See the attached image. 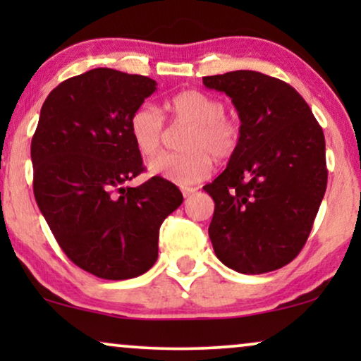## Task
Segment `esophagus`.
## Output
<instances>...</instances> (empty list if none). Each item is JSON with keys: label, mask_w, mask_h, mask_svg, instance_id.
I'll list each match as a JSON object with an SVG mask.
<instances>
[{"label": "esophagus", "mask_w": 361, "mask_h": 361, "mask_svg": "<svg viewBox=\"0 0 361 361\" xmlns=\"http://www.w3.org/2000/svg\"><path fill=\"white\" fill-rule=\"evenodd\" d=\"M195 187H182V195L184 197H189L192 194H195Z\"/></svg>", "instance_id": "1"}]
</instances>
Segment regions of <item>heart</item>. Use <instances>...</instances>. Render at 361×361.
Here are the masks:
<instances>
[{
	"instance_id": "heart-1",
	"label": "heart",
	"mask_w": 361,
	"mask_h": 361,
	"mask_svg": "<svg viewBox=\"0 0 361 361\" xmlns=\"http://www.w3.org/2000/svg\"><path fill=\"white\" fill-rule=\"evenodd\" d=\"M171 123L189 126L182 136L180 154H161L149 161L151 174L161 176L177 185L187 187L207 179L214 159L228 161L238 151L241 128L225 115V103L200 90H184L167 103ZM130 135L136 149L151 157L161 149L166 136L164 118L151 103H142L130 118Z\"/></svg>"
}]
</instances>
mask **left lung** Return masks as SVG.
Masks as SVG:
<instances>
[{"instance_id": "obj_1", "label": "left lung", "mask_w": 361, "mask_h": 361, "mask_svg": "<svg viewBox=\"0 0 361 361\" xmlns=\"http://www.w3.org/2000/svg\"><path fill=\"white\" fill-rule=\"evenodd\" d=\"M202 80L231 98L241 121L238 151L204 187L215 202L216 258L243 274L283 268L307 241L327 189L322 128L279 78L235 71Z\"/></svg>"}]
</instances>
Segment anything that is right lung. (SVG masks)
<instances>
[{"mask_svg":"<svg viewBox=\"0 0 361 361\" xmlns=\"http://www.w3.org/2000/svg\"><path fill=\"white\" fill-rule=\"evenodd\" d=\"M149 77L93 68L49 93L32 136L34 197L72 263L102 279L136 278L157 259L162 221L184 197L145 171L130 118L156 92Z\"/></svg>","mask_w":361,"mask_h":361,"instance_id":"obj_1","label":"right lung"}]
</instances>
